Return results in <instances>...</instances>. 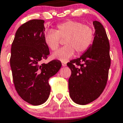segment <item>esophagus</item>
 <instances>
[{
    "mask_svg": "<svg viewBox=\"0 0 123 123\" xmlns=\"http://www.w3.org/2000/svg\"><path fill=\"white\" fill-rule=\"evenodd\" d=\"M62 64L63 67H65V66L67 65V63H66L65 62H62Z\"/></svg>",
    "mask_w": 123,
    "mask_h": 123,
    "instance_id": "obj_1",
    "label": "esophagus"
}]
</instances>
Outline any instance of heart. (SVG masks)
Wrapping results in <instances>:
<instances>
[{
    "instance_id": "obj_1",
    "label": "heart",
    "mask_w": 123,
    "mask_h": 123,
    "mask_svg": "<svg viewBox=\"0 0 123 123\" xmlns=\"http://www.w3.org/2000/svg\"><path fill=\"white\" fill-rule=\"evenodd\" d=\"M94 32L91 27L78 21H67L56 26L55 31L49 30L44 33V41L51 50H57L60 39L64 46L53 55V57L66 62L75 54L80 55L89 49L94 40Z\"/></svg>"
}]
</instances>
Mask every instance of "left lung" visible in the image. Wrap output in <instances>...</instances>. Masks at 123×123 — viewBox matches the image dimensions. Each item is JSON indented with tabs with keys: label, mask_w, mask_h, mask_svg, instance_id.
<instances>
[{
	"label": "left lung",
	"mask_w": 123,
	"mask_h": 123,
	"mask_svg": "<svg viewBox=\"0 0 123 123\" xmlns=\"http://www.w3.org/2000/svg\"><path fill=\"white\" fill-rule=\"evenodd\" d=\"M96 29L94 41L80 58L71 60L67 66L72 71L68 79L71 99L80 105L96 100L107 84L111 65L110 45L101 23L93 21Z\"/></svg>",
	"instance_id": "left-lung-1"
}]
</instances>
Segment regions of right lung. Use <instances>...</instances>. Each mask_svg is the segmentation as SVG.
Returning a JSON list of instances; mask_svg holds the SVG:
<instances>
[{
	"mask_svg": "<svg viewBox=\"0 0 123 123\" xmlns=\"http://www.w3.org/2000/svg\"><path fill=\"white\" fill-rule=\"evenodd\" d=\"M44 23L42 19H32L21 25L11 46L10 64L14 87L23 100L33 105H41L48 99V80L62 67L58 60L41 63L49 55L44 41Z\"/></svg>",
	"mask_w": 123,
	"mask_h": 123,
	"instance_id": "1",
	"label": "right lung"
}]
</instances>
